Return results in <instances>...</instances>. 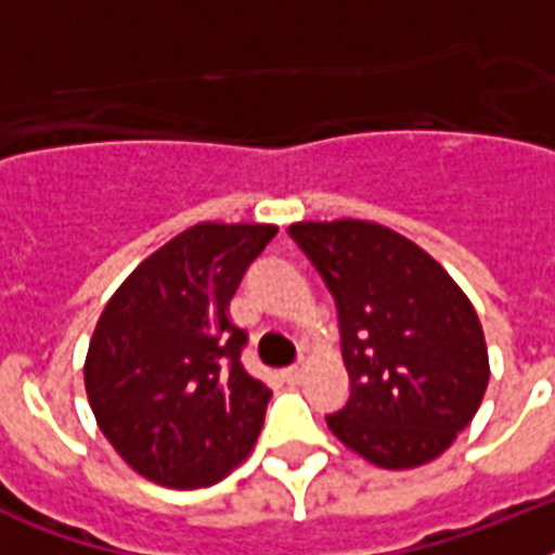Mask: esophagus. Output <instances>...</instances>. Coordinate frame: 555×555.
I'll use <instances>...</instances> for the list:
<instances>
[{
  "mask_svg": "<svg viewBox=\"0 0 555 555\" xmlns=\"http://www.w3.org/2000/svg\"><path fill=\"white\" fill-rule=\"evenodd\" d=\"M302 371H305L302 363L287 365V369H282V379H285V383H299V379H302Z\"/></svg>",
  "mask_w": 555,
  "mask_h": 555,
  "instance_id": "34e87169",
  "label": "esophagus"
}]
</instances>
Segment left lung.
I'll list each match as a JSON object with an SVG mask.
<instances>
[{"instance_id": "left-lung-1", "label": "left lung", "mask_w": 555, "mask_h": 555, "mask_svg": "<svg viewBox=\"0 0 555 555\" xmlns=\"http://www.w3.org/2000/svg\"><path fill=\"white\" fill-rule=\"evenodd\" d=\"M334 296L346 405L325 414L383 469L421 466L478 412L490 360L478 313L429 253L388 227L343 218L287 227Z\"/></svg>"}]
</instances>
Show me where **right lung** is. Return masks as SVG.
Returning <instances> with one entry per match:
<instances>
[{
	"instance_id": "1",
	"label": "right lung",
	"mask_w": 555,
	"mask_h": 555,
	"mask_svg": "<svg viewBox=\"0 0 555 555\" xmlns=\"http://www.w3.org/2000/svg\"><path fill=\"white\" fill-rule=\"evenodd\" d=\"M273 224H195L132 270L86 357L100 431L143 478L195 490L250 455L270 388L247 374L227 305Z\"/></svg>"
}]
</instances>
